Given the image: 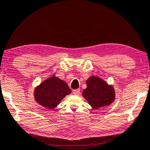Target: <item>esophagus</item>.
Listing matches in <instances>:
<instances>
[{
    "mask_svg": "<svg viewBox=\"0 0 150 150\" xmlns=\"http://www.w3.org/2000/svg\"><path fill=\"white\" fill-rule=\"evenodd\" d=\"M72 93L75 95H78L80 94V89H76L72 91Z\"/></svg>",
    "mask_w": 150,
    "mask_h": 150,
    "instance_id": "1",
    "label": "esophagus"
}]
</instances>
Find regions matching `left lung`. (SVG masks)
Returning a JSON list of instances; mask_svg holds the SVG:
<instances>
[{
	"label": "left lung",
	"mask_w": 150,
	"mask_h": 150,
	"mask_svg": "<svg viewBox=\"0 0 150 150\" xmlns=\"http://www.w3.org/2000/svg\"><path fill=\"white\" fill-rule=\"evenodd\" d=\"M86 85L82 95L94 109L109 105L114 101L115 94L113 87L109 86L101 78L90 77L86 80Z\"/></svg>",
	"instance_id": "left-lung-1"
}]
</instances>
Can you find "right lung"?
<instances>
[{"mask_svg":"<svg viewBox=\"0 0 150 150\" xmlns=\"http://www.w3.org/2000/svg\"><path fill=\"white\" fill-rule=\"evenodd\" d=\"M70 93L71 90L68 84L53 75L35 88L34 96L40 105L48 109H54L62 99Z\"/></svg>","mask_w":150,"mask_h":150,"instance_id":"1","label":"right lung"}]
</instances>
